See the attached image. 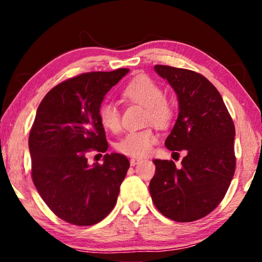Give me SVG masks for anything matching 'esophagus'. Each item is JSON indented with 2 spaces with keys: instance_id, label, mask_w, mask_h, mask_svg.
I'll return each instance as SVG.
<instances>
[{
  "instance_id": "esophagus-1",
  "label": "esophagus",
  "mask_w": 262,
  "mask_h": 262,
  "mask_svg": "<svg viewBox=\"0 0 262 262\" xmlns=\"http://www.w3.org/2000/svg\"><path fill=\"white\" fill-rule=\"evenodd\" d=\"M141 162V159H139V158H132L130 159V165L132 166H135V165H137V164H139Z\"/></svg>"
}]
</instances>
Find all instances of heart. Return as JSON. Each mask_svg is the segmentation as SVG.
<instances>
[{
    "label": "heart",
    "instance_id": "b5f03b06",
    "mask_svg": "<svg viewBox=\"0 0 262 262\" xmlns=\"http://www.w3.org/2000/svg\"><path fill=\"white\" fill-rule=\"evenodd\" d=\"M123 96L147 108V121L158 127H166L173 118V106L164 98L161 86L148 76L140 75L132 79L123 90ZM99 121L106 129L118 133L121 128L120 112L113 103H105L98 112ZM157 142L152 129L130 132L115 144L119 152L134 158H142L151 152Z\"/></svg>",
    "mask_w": 262,
    "mask_h": 262
}]
</instances>
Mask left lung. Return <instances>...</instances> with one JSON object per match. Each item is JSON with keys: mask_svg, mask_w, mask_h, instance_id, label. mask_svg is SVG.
<instances>
[{"mask_svg": "<svg viewBox=\"0 0 262 262\" xmlns=\"http://www.w3.org/2000/svg\"><path fill=\"white\" fill-rule=\"evenodd\" d=\"M178 98L179 113L165 147L186 150L181 166L154 159L156 172L149 190L157 209L176 222H193L223 200L236 168V130L217 89L192 70L155 66Z\"/></svg>", "mask_w": 262, "mask_h": 262, "instance_id": "obj_1", "label": "left lung"}]
</instances>
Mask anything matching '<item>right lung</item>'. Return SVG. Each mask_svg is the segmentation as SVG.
<instances>
[{"mask_svg": "<svg viewBox=\"0 0 262 262\" xmlns=\"http://www.w3.org/2000/svg\"><path fill=\"white\" fill-rule=\"evenodd\" d=\"M129 69L78 75L43 97L29 137L35 188L54 214L75 225L104 220L115 206L129 161L112 152L88 164L86 152L108 148L98 112L104 97Z\"/></svg>", "mask_w": 262, "mask_h": 262, "instance_id": "add662e5", "label": "right lung"}]
</instances>
